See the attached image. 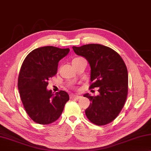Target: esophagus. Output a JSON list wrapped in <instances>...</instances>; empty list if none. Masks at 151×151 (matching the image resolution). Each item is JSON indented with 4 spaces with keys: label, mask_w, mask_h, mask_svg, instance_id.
<instances>
[{
    "label": "esophagus",
    "mask_w": 151,
    "mask_h": 151,
    "mask_svg": "<svg viewBox=\"0 0 151 151\" xmlns=\"http://www.w3.org/2000/svg\"><path fill=\"white\" fill-rule=\"evenodd\" d=\"M80 98L79 96H78V95H75V94H70V99H78Z\"/></svg>",
    "instance_id": "1"
}]
</instances>
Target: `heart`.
I'll use <instances>...</instances> for the list:
<instances>
[{
	"instance_id": "b5f03b06",
	"label": "heart",
	"mask_w": 151,
	"mask_h": 151,
	"mask_svg": "<svg viewBox=\"0 0 151 151\" xmlns=\"http://www.w3.org/2000/svg\"><path fill=\"white\" fill-rule=\"evenodd\" d=\"M79 58H81V57H77V58H75V59H74L73 60H75V59H79Z\"/></svg>"
}]
</instances>
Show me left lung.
Masks as SVG:
<instances>
[{
	"mask_svg": "<svg viewBox=\"0 0 151 151\" xmlns=\"http://www.w3.org/2000/svg\"><path fill=\"white\" fill-rule=\"evenodd\" d=\"M73 48L90 63L89 88H99L98 96L84 95L91 101L86 109L87 118L99 126L109 124L120 113L128 94V72L124 61L117 52L101 44H86Z\"/></svg>",
	"mask_w": 151,
	"mask_h": 151,
	"instance_id": "obj_1",
	"label": "left lung"
}]
</instances>
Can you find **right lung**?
<instances>
[{
	"label": "right lung",
	"mask_w": 151,
	"mask_h": 151,
	"mask_svg": "<svg viewBox=\"0 0 151 151\" xmlns=\"http://www.w3.org/2000/svg\"><path fill=\"white\" fill-rule=\"evenodd\" d=\"M69 51V48L44 46L29 52L23 61L18 79L19 93L27 114L37 124L56 121L69 101L65 91L54 95L46 90L48 80L57 74L59 61Z\"/></svg>",
	"instance_id": "right-lung-1"
}]
</instances>
